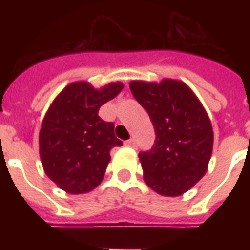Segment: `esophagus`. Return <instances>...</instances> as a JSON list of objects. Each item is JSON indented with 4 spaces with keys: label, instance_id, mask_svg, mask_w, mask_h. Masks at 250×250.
<instances>
[{
    "label": "esophagus",
    "instance_id": "esophagus-1",
    "mask_svg": "<svg viewBox=\"0 0 250 250\" xmlns=\"http://www.w3.org/2000/svg\"><path fill=\"white\" fill-rule=\"evenodd\" d=\"M125 146H128V147H136V141L134 139V138H132V139H128V141H125Z\"/></svg>",
    "mask_w": 250,
    "mask_h": 250
}]
</instances>
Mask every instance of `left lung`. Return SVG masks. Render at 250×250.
Masks as SVG:
<instances>
[{
    "mask_svg": "<svg viewBox=\"0 0 250 250\" xmlns=\"http://www.w3.org/2000/svg\"><path fill=\"white\" fill-rule=\"evenodd\" d=\"M130 89L155 131L151 150L139 152L145 182L161 195H181L208 170L213 150L208 114L182 82H132Z\"/></svg>",
    "mask_w": 250,
    "mask_h": 250,
    "instance_id": "left-lung-1",
    "label": "left lung"
}]
</instances>
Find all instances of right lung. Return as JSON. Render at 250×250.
I'll list each match as a JSON object with an SVG mask.
<instances>
[{"label": "right lung", "instance_id": "1", "mask_svg": "<svg viewBox=\"0 0 250 250\" xmlns=\"http://www.w3.org/2000/svg\"><path fill=\"white\" fill-rule=\"evenodd\" d=\"M122 83L95 89L88 83H72L48 109L40 131V157L45 174L71 194L96 188L111 161L109 151L122 146L112 122H104L99 108L118 96Z\"/></svg>", "mask_w": 250, "mask_h": 250}]
</instances>
